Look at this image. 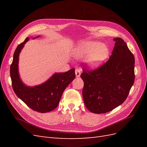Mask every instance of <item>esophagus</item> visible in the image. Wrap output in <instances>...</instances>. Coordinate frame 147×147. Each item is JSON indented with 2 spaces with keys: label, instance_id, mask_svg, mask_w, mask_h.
Returning <instances> with one entry per match:
<instances>
[{
  "label": "esophagus",
  "instance_id": "34e87169",
  "mask_svg": "<svg viewBox=\"0 0 147 147\" xmlns=\"http://www.w3.org/2000/svg\"><path fill=\"white\" fill-rule=\"evenodd\" d=\"M75 75H76L77 77H80L81 75V69H77L75 70Z\"/></svg>",
  "mask_w": 147,
  "mask_h": 147
}]
</instances>
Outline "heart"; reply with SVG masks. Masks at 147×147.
Returning a JSON list of instances; mask_svg holds the SVG:
<instances>
[{
	"mask_svg": "<svg viewBox=\"0 0 147 147\" xmlns=\"http://www.w3.org/2000/svg\"><path fill=\"white\" fill-rule=\"evenodd\" d=\"M108 53L107 47L97 42H83L73 50V55L76 58L86 57V63L91 68L98 67L106 59Z\"/></svg>",
	"mask_w": 147,
	"mask_h": 147,
	"instance_id": "1",
	"label": "heart"
}]
</instances>
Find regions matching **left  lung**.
I'll list each match as a JSON object with an SVG mask.
<instances>
[{"label":"left lung","mask_w":147,"mask_h":147,"mask_svg":"<svg viewBox=\"0 0 147 147\" xmlns=\"http://www.w3.org/2000/svg\"><path fill=\"white\" fill-rule=\"evenodd\" d=\"M113 40L109 59L95 70L84 67L80 75L84 82V105L94 113L109 112L123 104L134 82V55L122 38Z\"/></svg>","instance_id":"1"}]
</instances>
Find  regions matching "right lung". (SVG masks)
<instances>
[{
	"mask_svg": "<svg viewBox=\"0 0 147 147\" xmlns=\"http://www.w3.org/2000/svg\"><path fill=\"white\" fill-rule=\"evenodd\" d=\"M29 40L27 37L20 44L13 55L10 66L12 87L16 96L31 109L40 113L49 112L57 107L65 89L75 79V69L64 73H55L40 85L33 87L25 85L20 78L18 61L20 53Z\"/></svg>",
	"mask_w": 147,
	"mask_h": 147,
	"instance_id": "1",
	"label": "right lung"
}]
</instances>
